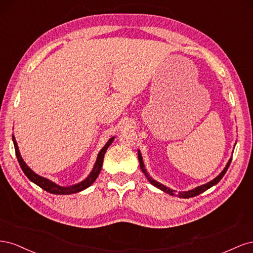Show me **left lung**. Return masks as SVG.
I'll use <instances>...</instances> for the list:
<instances>
[{
  "mask_svg": "<svg viewBox=\"0 0 253 253\" xmlns=\"http://www.w3.org/2000/svg\"><path fill=\"white\" fill-rule=\"evenodd\" d=\"M138 159H139V164H140V168H141L142 172L144 173V175H145V176H147V178L149 179V181L152 183L153 186L157 187L158 189L163 190V191H165V192L169 193V194H171V195H175V194H174V191H173L172 189H170V188H168V187H166V186L162 185V183H159V182H157L156 180L152 179V178L150 177L149 174L147 173V171H145V169H144V165H143V162H142V157H141V154H140V152H139V151H138ZM231 160H232V158L229 159V162H228V164H227L226 168H225V169L223 170V172H221V173L217 176V177H215V178H214L213 180H211L210 182H208V183H205V185L200 186V187H197V188H195V189H193V190L187 191V192H179V193H178V196H179V197H183V198L194 197V196H196V195H200L201 193L205 192L206 190H208V189H209V188H211L212 186L216 185V183H217L221 178H223V176H224V175H225V173L227 172L229 166H230V164H231Z\"/></svg>",
  "mask_w": 253,
  "mask_h": 253,
  "instance_id": "obj_1",
  "label": "left lung"
}]
</instances>
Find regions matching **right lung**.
Here are the masks:
<instances>
[{
  "instance_id": "1",
  "label": "right lung",
  "mask_w": 253,
  "mask_h": 253,
  "mask_svg": "<svg viewBox=\"0 0 253 253\" xmlns=\"http://www.w3.org/2000/svg\"><path fill=\"white\" fill-rule=\"evenodd\" d=\"M12 140H13V144H14V150H16V155H17V158H18V162H19V164L22 168L23 172H24V174L28 177V179L32 180L33 182L36 183V185H38L43 190L47 191V192H49V193L60 194L61 195V194H73V193L80 192V191L88 188L91 185V183H93L96 180L99 173H100V171H101V167H102V164H103V158H104L105 152H106V150H108V148L110 147V144L113 142L114 137H112V138L108 142H106V144L101 149V151L99 152L97 160H96V164L94 166V169L88 175V177L85 180H83L80 183H78V185H75V186H72V187H60V186L56 185L55 182H52V181H50L46 178L42 177V176L36 174L32 169H29V168L26 166V164L24 163V160L22 159V157L20 155L18 144H17V141H16V139H14L13 136H12Z\"/></svg>"
}]
</instances>
